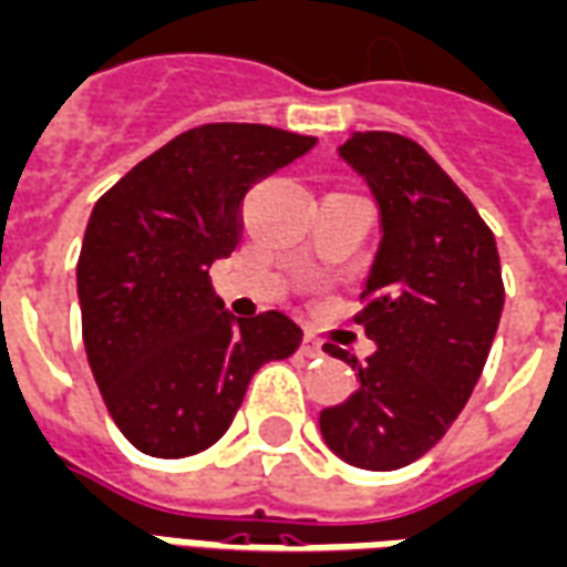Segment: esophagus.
<instances>
[{
  "mask_svg": "<svg viewBox=\"0 0 567 567\" xmlns=\"http://www.w3.org/2000/svg\"><path fill=\"white\" fill-rule=\"evenodd\" d=\"M299 352H301V355H305V359H319V355H322V347H319L317 338H310V334H305Z\"/></svg>",
  "mask_w": 567,
  "mask_h": 567,
  "instance_id": "esophagus-1",
  "label": "esophagus"
}]
</instances>
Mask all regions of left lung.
I'll use <instances>...</instances> for the list:
<instances>
[{
  "mask_svg": "<svg viewBox=\"0 0 567 567\" xmlns=\"http://www.w3.org/2000/svg\"><path fill=\"white\" fill-rule=\"evenodd\" d=\"M340 161L380 208V248L355 313L377 352L355 370V391L319 412V433L340 461L391 472L424 457L461 415L499 329L496 238L466 194L412 140L359 131Z\"/></svg>",
  "mask_w": 567,
  "mask_h": 567,
  "instance_id": "left-lung-1",
  "label": "left lung"
}]
</instances>
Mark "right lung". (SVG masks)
<instances>
[{"mask_svg": "<svg viewBox=\"0 0 567 567\" xmlns=\"http://www.w3.org/2000/svg\"><path fill=\"white\" fill-rule=\"evenodd\" d=\"M313 143L268 125H199L92 208L76 259L83 347L110 419L148 457L215 445L254 373L299 349L301 329L280 310L233 317L208 268L236 250L250 187Z\"/></svg>", "mask_w": 567, "mask_h": 567, "instance_id": "1", "label": "right lung"}]
</instances>
